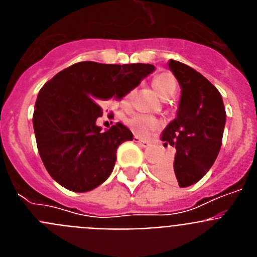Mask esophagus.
<instances>
[{
    "label": "esophagus",
    "mask_w": 257,
    "mask_h": 257,
    "mask_svg": "<svg viewBox=\"0 0 257 257\" xmlns=\"http://www.w3.org/2000/svg\"><path fill=\"white\" fill-rule=\"evenodd\" d=\"M134 142L138 143V144H139L140 147H143V148H148V147H151V143L147 142V140H142L140 138H138V136L134 138Z\"/></svg>",
    "instance_id": "34e87169"
}]
</instances>
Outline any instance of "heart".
Masks as SVG:
<instances>
[{
    "instance_id": "b5f03b06",
    "label": "heart",
    "mask_w": 257,
    "mask_h": 257,
    "mask_svg": "<svg viewBox=\"0 0 257 257\" xmlns=\"http://www.w3.org/2000/svg\"><path fill=\"white\" fill-rule=\"evenodd\" d=\"M152 83H153V87L156 88V91L163 99L172 96L175 91H176V88H178V83H176L175 78L170 73L157 74L153 78V81H152ZM133 94L134 92L130 91L122 97V106H128L131 99H133ZM127 126L130 127L134 134H136L140 138H147V136L151 135L152 133H154L160 127V122L153 115L135 114L127 119Z\"/></svg>"
}]
</instances>
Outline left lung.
Masks as SVG:
<instances>
[{
	"label": "left lung",
	"instance_id": "left-lung-1",
	"mask_svg": "<svg viewBox=\"0 0 257 257\" xmlns=\"http://www.w3.org/2000/svg\"><path fill=\"white\" fill-rule=\"evenodd\" d=\"M169 67L180 83L181 97L178 117L165 128L162 142L176 153L174 163H158L156 174L185 188L201 180L216 160L226 113L219 90L206 77L180 61L170 60Z\"/></svg>",
	"mask_w": 257,
	"mask_h": 257
}]
</instances>
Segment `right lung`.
Here are the masks:
<instances>
[{
    "instance_id": "add662e5",
    "label": "right lung",
    "mask_w": 257,
    "mask_h": 257,
    "mask_svg": "<svg viewBox=\"0 0 257 257\" xmlns=\"http://www.w3.org/2000/svg\"><path fill=\"white\" fill-rule=\"evenodd\" d=\"M154 70L152 64H100L81 61L65 68L40 90L33 112L38 153L56 183L88 192L112 174L117 149L133 133L115 123L105 133L96 124L99 101L121 99Z\"/></svg>"
}]
</instances>
